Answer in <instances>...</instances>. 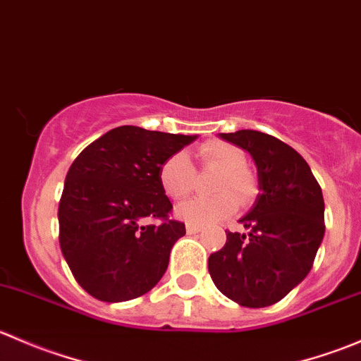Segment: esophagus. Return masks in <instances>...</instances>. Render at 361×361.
<instances>
[{"label": "esophagus", "mask_w": 361, "mask_h": 361, "mask_svg": "<svg viewBox=\"0 0 361 361\" xmlns=\"http://www.w3.org/2000/svg\"><path fill=\"white\" fill-rule=\"evenodd\" d=\"M187 232L188 234H199V232H201V227H199V225L187 224Z\"/></svg>", "instance_id": "34e87169"}]
</instances>
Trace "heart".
I'll list each match as a JSON object with an SVG mask.
<instances>
[{
  "label": "heart",
  "mask_w": 361,
  "mask_h": 361,
  "mask_svg": "<svg viewBox=\"0 0 361 361\" xmlns=\"http://www.w3.org/2000/svg\"><path fill=\"white\" fill-rule=\"evenodd\" d=\"M202 169H218L213 181V197H195L178 206L176 214L192 225H213L227 220L243 206L257 197L258 181L246 166V154L227 141H206L197 150ZM159 183L164 194L173 201H181L195 187V171L185 154H173L159 169Z\"/></svg>",
  "instance_id": "b5f03b06"
}]
</instances>
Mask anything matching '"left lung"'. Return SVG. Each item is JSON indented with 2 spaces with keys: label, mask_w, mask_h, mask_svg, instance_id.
Segmentation results:
<instances>
[{
  "label": "left lung",
  "mask_w": 361,
  "mask_h": 361,
  "mask_svg": "<svg viewBox=\"0 0 361 361\" xmlns=\"http://www.w3.org/2000/svg\"><path fill=\"white\" fill-rule=\"evenodd\" d=\"M220 136L250 152L260 194L241 218L250 234L225 231L227 243L209 255L207 269L225 297L267 307L311 271L325 234L322 187L304 157L278 137L250 129Z\"/></svg>",
  "instance_id": "1"
}]
</instances>
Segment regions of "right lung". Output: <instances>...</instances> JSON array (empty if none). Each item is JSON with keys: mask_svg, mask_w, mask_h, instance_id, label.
<instances>
[{"mask_svg": "<svg viewBox=\"0 0 361 361\" xmlns=\"http://www.w3.org/2000/svg\"><path fill=\"white\" fill-rule=\"evenodd\" d=\"M194 140L122 126L71 164L57 211L61 251L94 298L130 300L160 281L185 224L171 220L173 204L160 188L159 169Z\"/></svg>", "mask_w": 361, "mask_h": 361, "instance_id": "add662e5", "label": "right lung"}]
</instances>
